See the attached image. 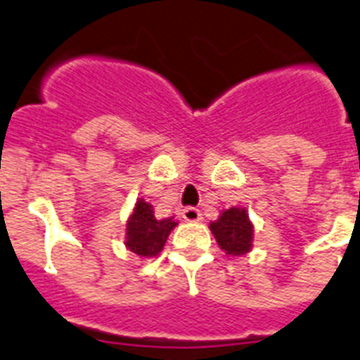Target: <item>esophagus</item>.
I'll list each match as a JSON object with an SVG mask.
<instances>
[{"label":"esophagus","mask_w":360,"mask_h":360,"mask_svg":"<svg viewBox=\"0 0 360 360\" xmlns=\"http://www.w3.org/2000/svg\"><path fill=\"white\" fill-rule=\"evenodd\" d=\"M182 217H184V221H188V223H198V221H202V214H200L197 208H193V206L184 208Z\"/></svg>","instance_id":"1"}]
</instances>
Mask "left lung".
I'll use <instances>...</instances> for the list:
<instances>
[{
  "label": "left lung",
  "instance_id": "8db88e82",
  "mask_svg": "<svg viewBox=\"0 0 360 360\" xmlns=\"http://www.w3.org/2000/svg\"><path fill=\"white\" fill-rule=\"evenodd\" d=\"M210 230L214 234L217 245L229 257H241L251 252L255 240V225L249 219L245 208L232 206L223 210L219 217L210 223Z\"/></svg>",
  "mask_w": 360,
  "mask_h": 360
}]
</instances>
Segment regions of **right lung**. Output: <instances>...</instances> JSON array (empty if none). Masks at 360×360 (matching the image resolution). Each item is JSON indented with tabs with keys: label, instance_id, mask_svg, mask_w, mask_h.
<instances>
[{
	"label": "right lung",
	"instance_id": "right-lung-1",
	"mask_svg": "<svg viewBox=\"0 0 360 360\" xmlns=\"http://www.w3.org/2000/svg\"><path fill=\"white\" fill-rule=\"evenodd\" d=\"M176 225L178 221L174 217L156 219L152 204L146 202L145 198H137L126 221V249L141 258L158 257Z\"/></svg>",
	"mask_w": 360,
	"mask_h": 360
}]
</instances>
